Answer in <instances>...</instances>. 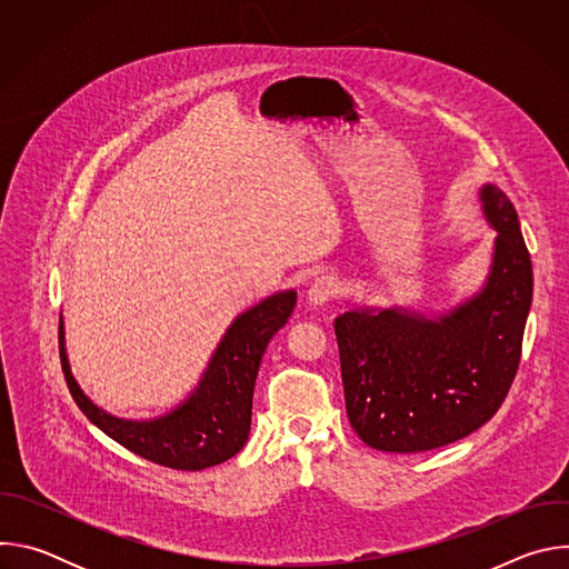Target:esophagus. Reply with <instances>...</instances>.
<instances>
[{"label":"esophagus","instance_id":"esophagus-1","mask_svg":"<svg viewBox=\"0 0 569 569\" xmlns=\"http://www.w3.org/2000/svg\"><path fill=\"white\" fill-rule=\"evenodd\" d=\"M333 295H336V283H333V279H331V277H319V279H315V281L310 283L306 299H308V306L321 308V306H327V303L331 301Z\"/></svg>","mask_w":569,"mask_h":569}]
</instances>
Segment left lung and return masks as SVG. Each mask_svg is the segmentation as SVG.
<instances>
[{
  "label": "left lung",
  "instance_id": "left-lung-1",
  "mask_svg": "<svg viewBox=\"0 0 569 569\" xmlns=\"http://www.w3.org/2000/svg\"><path fill=\"white\" fill-rule=\"evenodd\" d=\"M496 229L481 286L446 310L356 306L336 319L347 415L385 452H423L481 428L502 405L520 362L533 272L516 207L479 187Z\"/></svg>",
  "mask_w": 569,
  "mask_h": 569
}]
</instances>
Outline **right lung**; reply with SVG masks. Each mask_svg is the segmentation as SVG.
<instances>
[{
  "label": "right lung",
  "instance_id": "add662e5",
  "mask_svg": "<svg viewBox=\"0 0 569 569\" xmlns=\"http://www.w3.org/2000/svg\"><path fill=\"white\" fill-rule=\"evenodd\" d=\"M297 292L279 290L233 317L216 345L198 385L169 412L123 419L97 405L71 373L64 319L60 317V360L76 405L101 432L130 452L178 470H202L231 459L250 437L252 396L263 353L288 321Z\"/></svg>",
  "mask_w": 569,
  "mask_h": 569
}]
</instances>
